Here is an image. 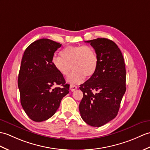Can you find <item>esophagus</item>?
Returning a JSON list of instances; mask_svg holds the SVG:
<instances>
[{"instance_id": "34e87169", "label": "esophagus", "mask_w": 150, "mask_h": 150, "mask_svg": "<svg viewBox=\"0 0 150 150\" xmlns=\"http://www.w3.org/2000/svg\"><path fill=\"white\" fill-rule=\"evenodd\" d=\"M69 88H70V90L71 91H74L75 89H77V87L75 85H71L70 87H69Z\"/></svg>"}]
</instances>
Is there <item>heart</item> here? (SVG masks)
<instances>
[{
  "label": "heart",
  "instance_id": "1",
  "mask_svg": "<svg viewBox=\"0 0 150 150\" xmlns=\"http://www.w3.org/2000/svg\"><path fill=\"white\" fill-rule=\"evenodd\" d=\"M59 56L52 59V64L62 75L68 76V82L79 83L85 77L89 79L96 74L98 67V58L95 49L86 45L68 46L62 49Z\"/></svg>",
  "mask_w": 150,
  "mask_h": 150
}]
</instances>
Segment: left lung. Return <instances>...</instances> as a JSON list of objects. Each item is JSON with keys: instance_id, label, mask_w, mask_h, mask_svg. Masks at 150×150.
<instances>
[{"instance_id": "1", "label": "left lung", "mask_w": 150, "mask_h": 150, "mask_svg": "<svg viewBox=\"0 0 150 150\" xmlns=\"http://www.w3.org/2000/svg\"><path fill=\"white\" fill-rule=\"evenodd\" d=\"M86 42L95 50L98 67L92 77L80 85L83 98L79 111L87 124L100 127L117 116L126 91V69L122 53L112 40L97 38Z\"/></svg>"}]
</instances>
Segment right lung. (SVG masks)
<instances>
[{
    "mask_svg": "<svg viewBox=\"0 0 150 150\" xmlns=\"http://www.w3.org/2000/svg\"><path fill=\"white\" fill-rule=\"evenodd\" d=\"M61 47L60 43L43 38L31 43L24 52L18 86L21 105L34 121L49 119L69 93V85L52 64L55 52Z\"/></svg>",
    "mask_w": 150,
    "mask_h": 150,
    "instance_id": "1",
    "label": "right lung"
}]
</instances>
